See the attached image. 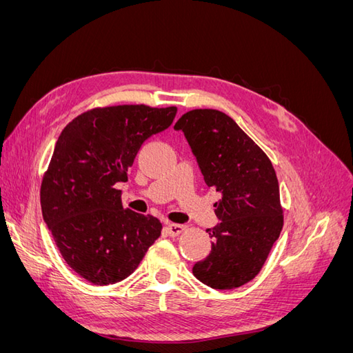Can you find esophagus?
I'll list each match as a JSON object with an SVG mask.
<instances>
[{"instance_id": "1", "label": "esophagus", "mask_w": 353, "mask_h": 353, "mask_svg": "<svg viewBox=\"0 0 353 353\" xmlns=\"http://www.w3.org/2000/svg\"><path fill=\"white\" fill-rule=\"evenodd\" d=\"M185 230L184 225H178V223H168V225L165 227V231L168 236L170 237H175V236H179L181 232H183Z\"/></svg>"}]
</instances>
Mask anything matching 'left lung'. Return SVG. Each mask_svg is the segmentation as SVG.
<instances>
[{
	"label": "left lung",
	"instance_id": "obj_1",
	"mask_svg": "<svg viewBox=\"0 0 353 353\" xmlns=\"http://www.w3.org/2000/svg\"><path fill=\"white\" fill-rule=\"evenodd\" d=\"M208 187L221 199V221L206 230L213 239L206 259L193 266L197 280L216 290H231L253 280L283 228L280 187L275 170L259 145L232 117L213 109H196L178 119Z\"/></svg>",
	"mask_w": 353,
	"mask_h": 353
}]
</instances>
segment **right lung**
<instances>
[{
  "label": "right lung",
  "instance_id": "1",
  "mask_svg": "<svg viewBox=\"0 0 353 353\" xmlns=\"http://www.w3.org/2000/svg\"><path fill=\"white\" fill-rule=\"evenodd\" d=\"M176 108L112 105L79 114L61 131L41 184V209L63 259L82 279L109 285L130 276L162 223L123 209L117 183L143 143L174 122Z\"/></svg>",
  "mask_w": 353,
  "mask_h": 353
}]
</instances>
